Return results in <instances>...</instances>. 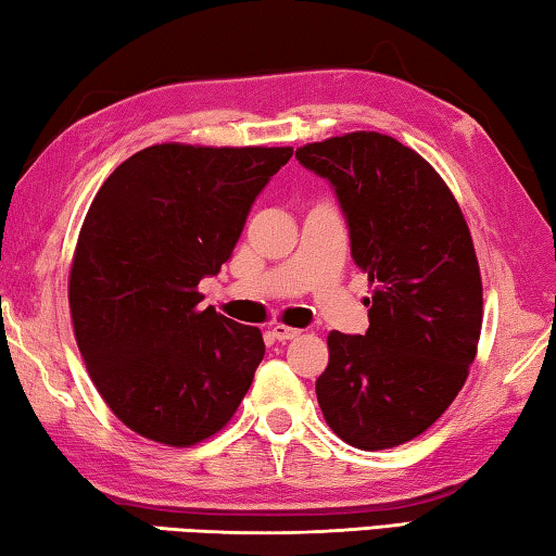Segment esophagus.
I'll list each match as a JSON object with an SVG mask.
<instances>
[{
	"mask_svg": "<svg viewBox=\"0 0 556 556\" xmlns=\"http://www.w3.org/2000/svg\"><path fill=\"white\" fill-rule=\"evenodd\" d=\"M273 338H276L278 342H288V340H295L300 338V330H295V327H288V325H276L270 330Z\"/></svg>",
	"mask_w": 556,
	"mask_h": 556,
	"instance_id": "34e87169",
	"label": "esophagus"
}]
</instances>
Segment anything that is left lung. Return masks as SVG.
Instances as JSON below:
<instances>
[{
	"mask_svg": "<svg viewBox=\"0 0 556 556\" xmlns=\"http://www.w3.org/2000/svg\"><path fill=\"white\" fill-rule=\"evenodd\" d=\"M295 157L332 185L371 286L369 330L327 334L317 404L344 443L394 448L435 424L476 359L483 283L468 224L439 172L389 135L350 132Z\"/></svg>",
	"mask_w": 556,
	"mask_h": 556,
	"instance_id": "1",
	"label": "left lung"
}]
</instances>
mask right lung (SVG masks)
I'll list each match as a JSON object with an SVG mask.
<instances>
[{
  "label": "right lung",
  "instance_id": "1",
  "mask_svg": "<svg viewBox=\"0 0 556 556\" xmlns=\"http://www.w3.org/2000/svg\"><path fill=\"white\" fill-rule=\"evenodd\" d=\"M293 148L165 142L125 160L80 226L68 305L98 394L127 429L187 448L222 431L266 354L258 327L199 311L251 204Z\"/></svg>",
  "mask_w": 556,
  "mask_h": 556
}]
</instances>
